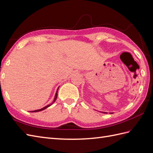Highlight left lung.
I'll return each instance as SVG.
<instances>
[{
    "label": "left lung",
    "mask_w": 153,
    "mask_h": 153,
    "mask_svg": "<svg viewBox=\"0 0 153 153\" xmlns=\"http://www.w3.org/2000/svg\"><path fill=\"white\" fill-rule=\"evenodd\" d=\"M102 112V113H104V114H107V112ZM110 114H112V112H110Z\"/></svg>",
    "instance_id": "1"
}]
</instances>
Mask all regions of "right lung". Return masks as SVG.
Segmentation results:
<instances>
[{
	"mask_svg": "<svg viewBox=\"0 0 153 153\" xmlns=\"http://www.w3.org/2000/svg\"><path fill=\"white\" fill-rule=\"evenodd\" d=\"M59 87H58V88L57 89V91H56V95H55V97H54V100H53V101H52V103H50V104H49V105H46V106H45V107H43V108H41V109H38V110H36V111H31V112H36L42 111H43V110H45V109L47 108L48 107H49L50 106H51V105H52L55 102V101H56V99H57V92H58V89H59Z\"/></svg>",
	"mask_w": 153,
	"mask_h": 153,
	"instance_id": "right-lung-1",
	"label": "right lung"
}]
</instances>
